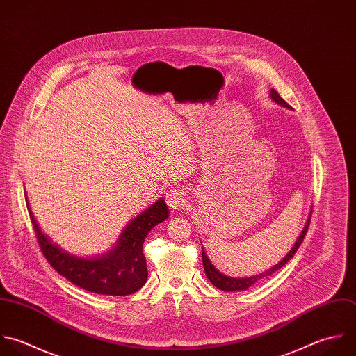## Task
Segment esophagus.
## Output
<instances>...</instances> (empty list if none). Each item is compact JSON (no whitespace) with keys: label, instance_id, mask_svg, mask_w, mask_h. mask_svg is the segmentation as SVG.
<instances>
[{"label":"esophagus","instance_id":"34e87169","mask_svg":"<svg viewBox=\"0 0 356 356\" xmlns=\"http://www.w3.org/2000/svg\"><path fill=\"white\" fill-rule=\"evenodd\" d=\"M165 198H166V204L169 205V208L179 209L186 202V191L180 187H175L166 193Z\"/></svg>","mask_w":356,"mask_h":356}]
</instances>
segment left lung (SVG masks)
I'll return each mask as SVG.
<instances>
[{"mask_svg": "<svg viewBox=\"0 0 356 356\" xmlns=\"http://www.w3.org/2000/svg\"><path fill=\"white\" fill-rule=\"evenodd\" d=\"M269 97H270V99L275 101L277 105L290 109V105L279 95V92H277L275 88L270 90ZM309 222H311V215L308 216V219H307V222H305V225H304V229L301 230V233H300L297 241L294 243V245L291 247V250L287 252V255H286L279 264H276L275 266H272L270 269H268V270H265V272H262V273H259V275H254V276H250V277H230V276H226L225 273L219 272V270L213 266V264L209 261L207 252H205L204 248H202V264H204V270H205L207 277L209 279V282H211L216 289L223 290V291H227V293H230V291H244V290L250 289V287L254 286L257 282H259V280H262V279H266L268 276H270V275H273L275 272H277L279 269H282V268L294 257V254L297 252V250L300 248V245L302 244V241H304V238H305V234H307L308 227H309Z\"/></svg>", "mask_w": 356, "mask_h": 356, "instance_id": "left-lung-1", "label": "left lung"}]
</instances>
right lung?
Returning a JSON list of instances; mask_svg holds the SVG:
<instances>
[{"mask_svg":"<svg viewBox=\"0 0 356 356\" xmlns=\"http://www.w3.org/2000/svg\"><path fill=\"white\" fill-rule=\"evenodd\" d=\"M24 197L44 257L70 283L90 293L118 297L130 296L145 284L148 270L143 244L151 229L169 218V209L163 198H159L130 220L108 252L86 258L73 255L54 243L37 223L27 194Z\"/></svg>","mask_w":356,"mask_h":356,"instance_id":"right-lung-1","label":"right lung"}]
</instances>
